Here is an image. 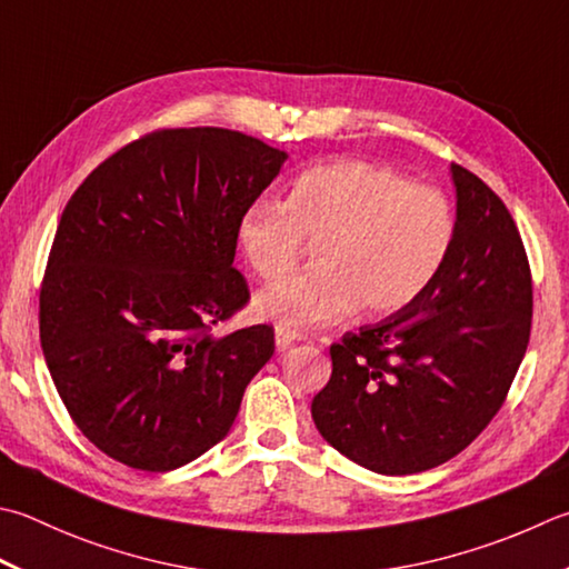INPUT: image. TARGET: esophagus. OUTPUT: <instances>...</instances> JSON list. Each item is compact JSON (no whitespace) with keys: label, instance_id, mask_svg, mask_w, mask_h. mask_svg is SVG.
Wrapping results in <instances>:
<instances>
[{"label":"esophagus","instance_id":"esophagus-1","mask_svg":"<svg viewBox=\"0 0 569 569\" xmlns=\"http://www.w3.org/2000/svg\"><path fill=\"white\" fill-rule=\"evenodd\" d=\"M296 340H300V336L296 330H288V328H276V345L281 350H286L288 345H293Z\"/></svg>","mask_w":569,"mask_h":569}]
</instances>
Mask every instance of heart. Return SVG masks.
I'll return each instance as SVG.
<instances>
[{"label": "heart", "instance_id": "heart-1", "mask_svg": "<svg viewBox=\"0 0 569 569\" xmlns=\"http://www.w3.org/2000/svg\"><path fill=\"white\" fill-rule=\"evenodd\" d=\"M453 239L456 214L441 189L365 160L310 167L286 202L256 199L237 221L243 261L266 283L291 273L306 241L316 243L313 271L256 298V313L288 330L358 308L370 318L405 310L439 276Z\"/></svg>", "mask_w": 569, "mask_h": 569}]
</instances>
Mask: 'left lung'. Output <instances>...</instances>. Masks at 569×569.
I'll return each instance as SVG.
<instances>
[{"label": "left lung", "mask_w": 569, "mask_h": 569, "mask_svg": "<svg viewBox=\"0 0 569 569\" xmlns=\"http://www.w3.org/2000/svg\"><path fill=\"white\" fill-rule=\"evenodd\" d=\"M456 239L415 303L330 345L313 397L330 447L375 473L409 476L453 459L481 433L528 350L532 276L520 231L491 187L451 164Z\"/></svg>", "instance_id": "obj_1"}]
</instances>
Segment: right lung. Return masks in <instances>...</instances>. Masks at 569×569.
<instances>
[{
	"label": "right lung",
	"instance_id": "obj_1",
	"mask_svg": "<svg viewBox=\"0 0 569 569\" xmlns=\"http://www.w3.org/2000/svg\"><path fill=\"white\" fill-rule=\"evenodd\" d=\"M286 152L227 128L128 142L66 204L39 293L51 380L83 437L162 473L227 437L273 328L214 338L249 303L237 221Z\"/></svg>",
	"mask_w": 569,
	"mask_h": 569
}]
</instances>
